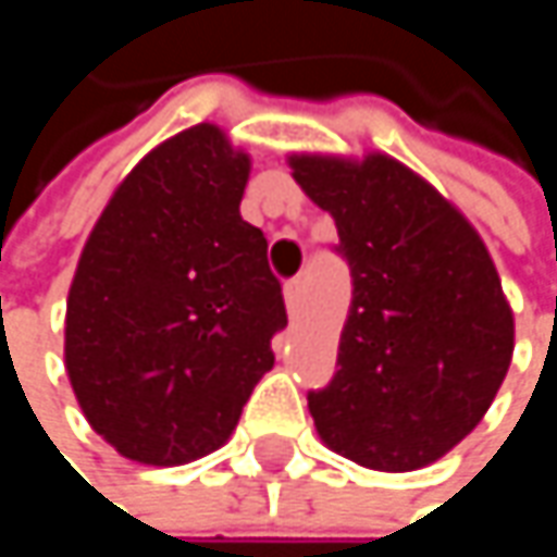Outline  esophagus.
<instances>
[{
	"label": "esophagus",
	"mask_w": 557,
	"mask_h": 557,
	"mask_svg": "<svg viewBox=\"0 0 557 557\" xmlns=\"http://www.w3.org/2000/svg\"><path fill=\"white\" fill-rule=\"evenodd\" d=\"M283 296H286V309L289 312H296L299 309V302H302V280H289L286 286H283Z\"/></svg>",
	"instance_id": "esophagus-1"
}]
</instances>
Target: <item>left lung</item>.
Wrapping results in <instances>:
<instances>
[{
    "label": "left lung",
    "instance_id": "8db88e82",
    "mask_svg": "<svg viewBox=\"0 0 557 557\" xmlns=\"http://www.w3.org/2000/svg\"><path fill=\"white\" fill-rule=\"evenodd\" d=\"M286 164L335 219L355 283L338 371L309 393L315 432L371 471L429 468L474 432L512 361L494 258L451 199L389 154L299 151Z\"/></svg>",
    "mask_w": 557,
    "mask_h": 557
}]
</instances>
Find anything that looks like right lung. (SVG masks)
<instances>
[{"label":"right lung","mask_w":557,"mask_h":557,"mask_svg":"<svg viewBox=\"0 0 557 557\" xmlns=\"http://www.w3.org/2000/svg\"><path fill=\"white\" fill-rule=\"evenodd\" d=\"M251 154L199 122L109 196L66 293L63 368L122 458L189 465L222 448L286 325L268 238L242 219Z\"/></svg>","instance_id":"1"}]
</instances>
